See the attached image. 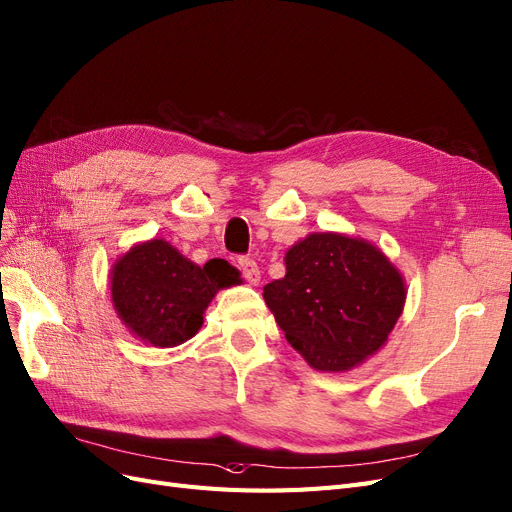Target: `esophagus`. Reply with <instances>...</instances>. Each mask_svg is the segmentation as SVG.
<instances>
[{
  "label": "esophagus",
  "instance_id": "esophagus-1",
  "mask_svg": "<svg viewBox=\"0 0 512 512\" xmlns=\"http://www.w3.org/2000/svg\"><path fill=\"white\" fill-rule=\"evenodd\" d=\"M238 268L242 270V276L246 278V282H249V285H259L261 270H259V266L251 257H240L238 259Z\"/></svg>",
  "mask_w": 512,
  "mask_h": 512
}]
</instances>
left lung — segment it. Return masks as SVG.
Returning a JSON list of instances; mask_svg holds the SVG:
<instances>
[{"instance_id": "left-lung-1", "label": "left lung", "mask_w": 512, "mask_h": 512, "mask_svg": "<svg viewBox=\"0 0 512 512\" xmlns=\"http://www.w3.org/2000/svg\"><path fill=\"white\" fill-rule=\"evenodd\" d=\"M287 274L263 287V299L287 342L316 371L363 365L403 314L401 270L365 238L314 232L285 255Z\"/></svg>"}]
</instances>
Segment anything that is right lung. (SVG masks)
Returning <instances> with one entry per match:
<instances>
[{"label": "right lung", "mask_w": 512, "mask_h": 512, "mask_svg": "<svg viewBox=\"0 0 512 512\" xmlns=\"http://www.w3.org/2000/svg\"><path fill=\"white\" fill-rule=\"evenodd\" d=\"M240 282V272L225 259L198 266L162 238L130 246L109 272L111 304L122 325L156 348L194 337L213 297Z\"/></svg>", "instance_id": "add662e5"}]
</instances>
